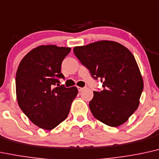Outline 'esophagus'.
Listing matches in <instances>:
<instances>
[{"mask_svg":"<svg viewBox=\"0 0 159 159\" xmlns=\"http://www.w3.org/2000/svg\"><path fill=\"white\" fill-rule=\"evenodd\" d=\"M86 88H87V87H78V91H79V92H81L82 90H84V89H86Z\"/></svg>","mask_w":159,"mask_h":159,"instance_id":"esophagus-1","label":"esophagus"}]
</instances>
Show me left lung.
<instances>
[{
	"label": "left lung",
	"mask_w": 159,
	"mask_h": 159,
	"mask_svg": "<svg viewBox=\"0 0 159 159\" xmlns=\"http://www.w3.org/2000/svg\"><path fill=\"white\" fill-rule=\"evenodd\" d=\"M73 52L92 77L102 82L103 90L93 92L94 96L89 104L93 116L110 127L125 123L137 110L144 88L131 52L111 41L75 47Z\"/></svg>",
	"instance_id": "left-lung-1"
}]
</instances>
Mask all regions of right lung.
<instances>
[{"mask_svg": "<svg viewBox=\"0 0 159 159\" xmlns=\"http://www.w3.org/2000/svg\"><path fill=\"white\" fill-rule=\"evenodd\" d=\"M71 48L39 46L19 64L15 78L18 104L29 119L43 129H54L68 116L76 87L60 86L62 61ZM57 86H56V84Z\"/></svg>", "mask_w": 159, "mask_h": 159, "instance_id": "1", "label": "right lung"}]
</instances>
